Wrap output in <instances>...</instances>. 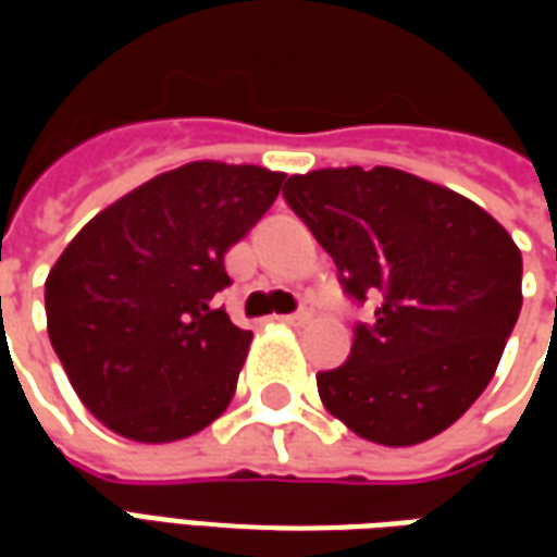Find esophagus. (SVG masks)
<instances>
[{"label":"esophagus","mask_w":557,"mask_h":557,"mask_svg":"<svg viewBox=\"0 0 557 557\" xmlns=\"http://www.w3.org/2000/svg\"><path fill=\"white\" fill-rule=\"evenodd\" d=\"M280 322H286V325H292V327L310 325V322H313V307H310V304H301V310H298V313L283 315Z\"/></svg>","instance_id":"obj_1"}]
</instances>
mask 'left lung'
I'll return each instance as SVG.
<instances>
[{"instance_id": "obj_1", "label": "left lung", "mask_w": 557, "mask_h": 557, "mask_svg": "<svg viewBox=\"0 0 557 557\" xmlns=\"http://www.w3.org/2000/svg\"><path fill=\"white\" fill-rule=\"evenodd\" d=\"M283 196L355 301L349 361L315 375L355 435L409 447L444 432L486 391L522 307V253L498 220L450 187L391 166L289 175Z\"/></svg>"}]
</instances>
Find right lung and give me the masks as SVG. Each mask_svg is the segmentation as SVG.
<instances>
[{
  "mask_svg": "<svg viewBox=\"0 0 557 557\" xmlns=\"http://www.w3.org/2000/svg\"><path fill=\"white\" fill-rule=\"evenodd\" d=\"M283 178L253 163H184L103 208L55 259L50 343L107 430L178 442L226 411L253 334L218 307L232 283L223 259Z\"/></svg>",
  "mask_w": 557,
  "mask_h": 557,
  "instance_id": "1",
  "label": "right lung"
}]
</instances>
